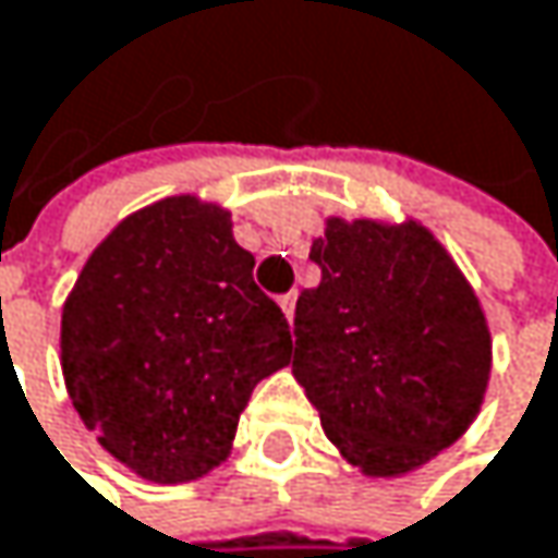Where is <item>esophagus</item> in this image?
Returning a JSON list of instances; mask_svg holds the SVG:
<instances>
[{
  "instance_id": "obj_1",
  "label": "esophagus",
  "mask_w": 558,
  "mask_h": 558,
  "mask_svg": "<svg viewBox=\"0 0 558 558\" xmlns=\"http://www.w3.org/2000/svg\"><path fill=\"white\" fill-rule=\"evenodd\" d=\"M279 305H282L286 318L292 322V318H295V292H286V295H279Z\"/></svg>"
}]
</instances>
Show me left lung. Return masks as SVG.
Segmentation results:
<instances>
[{"label": "left lung", "mask_w": 558, "mask_h": 558, "mask_svg": "<svg viewBox=\"0 0 558 558\" xmlns=\"http://www.w3.org/2000/svg\"><path fill=\"white\" fill-rule=\"evenodd\" d=\"M295 302L292 374L328 438L364 474H407L477 416L490 331L477 295L416 220L331 217Z\"/></svg>", "instance_id": "1"}]
</instances>
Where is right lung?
<instances>
[{
	"instance_id": "right-lung-1",
	"label": "right lung",
	"mask_w": 558,
	"mask_h": 558,
	"mask_svg": "<svg viewBox=\"0 0 558 558\" xmlns=\"http://www.w3.org/2000/svg\"><path fill=\"white\" fill-rule=\"evenodd\" d=\"M253 263L223 207L165 197L90 253L64 302L74 410L145 481L184 484L220 464L253 387L292 361L289 322Z\"/></svg>"
}]
</instances>
